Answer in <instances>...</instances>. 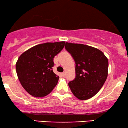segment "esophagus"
Returning <instances> with one entry per match:
<instances>
[{"instance_id":"esophagus-1","label":"esophagus","mask_w":128,"mask_h":128,"mask_svg":"<svg viewBox=\"0 0 128 128\" xmlns=\"http://www.w3.org/2000/svg\"><path fill=\"white\" fill-rule=\"evenodd\" d=\"M62 75L63 76H65V75H66V73L65 72H63V73H62Z\"/></svg>"}]
</instances>
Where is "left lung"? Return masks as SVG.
Instances as JSON below:
<instances>
[{"instance_id":"obj_1","label":"left lung","mask_w":128,"mask_h":128,"mask_svg":"<svg viewBox=\"0 0 128 128\" xmlns=\"http://www.w3.org/2000/svg\"><path fill=\"white\" fill-rule=\"evenodd\" d=\"M66 50L76 64V78L68 85L81 100L92 98L99 92L108 76V60L98 49L88 45L66 42Z\"/></svg>"}]
</instances>
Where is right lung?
<instances>
[{
	"label": "right lung",
	"instance_id": "1",
	"mask_svg": "<svg viewBox=\"0 0 128 128\" xmlns=\"http://www.w3.org/2000/svg\"><path fill=\"white\" fill-rule=\"evenodd\" d=\"M65 41L36 45L23 52L16 64L17 77L22 87L36 97H45L56 86L59 77L53 72L54 58Z\"/></svg>",
	"mask_w": 128,
	"mask_h": 128
}]
</instances>
